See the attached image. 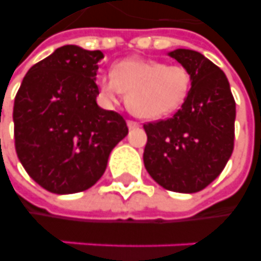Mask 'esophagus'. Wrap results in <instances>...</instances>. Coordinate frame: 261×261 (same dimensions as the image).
<instances>
[{"instance_id":"esophagus-1","label":"esophagus","mask_w":261,"mask_h":261,"mask_svg":"<svg viewBox=\"0 0 261 261\" xmlns=\"http://www.w3.org/2000/svg\"><path fill=\"white\" fill-rule=\"evenodd\" d=\"M126 125L129 129H135V127H139V123L136 121H126Z\"/></svg>"}]
</instances>
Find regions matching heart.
I'll return each instance as SVG.
<instances>
[{"mask_svg": "<svg viewBox=\"0 0 261 261\" xmlns=\"http://www.w3.org/2000/svg\"><path fill=\"white\" fill-rule=\"evenodd\" d=\"M99 95L114 105L127 91V108L143 119H160L174 114L191 90V74L182 66L142 57L116 62L111 74L97 77Z\"/></svg>", "mask_w": 261, "mask_h": 261, "instance_id": "1", "label": "heart"}]
</instances>
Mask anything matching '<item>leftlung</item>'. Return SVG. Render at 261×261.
<instances>
[{"label": "left lung", "mask_w": 261, "mask_h": 261, "mask_svg": "<svg viewBox=\"0 0 261 261\" xmlns=\"http://www.w3.org/2000/svg\"><path fill=\"white\" fill-rule=\"evenodd\" d=\"M167 55L190 71L191 90L171 118L143 126V163L166 190L198 193L222 173L232 156L236 104L225 73L204 55L190 49Z\"/></svg>", "instance_id": "left-lung-1"}]
</instances>
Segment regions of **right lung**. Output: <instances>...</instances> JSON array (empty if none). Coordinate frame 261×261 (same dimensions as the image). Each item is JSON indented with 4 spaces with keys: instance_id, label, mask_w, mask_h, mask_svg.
I'll return each instance as SVG.
<instances>
[{
    "instance_id": "add662e5",
    "label": "right lung",
    "mask_w": 261,
    "mask_h": 261,
    "mask_svg": "<svg viewBox=\"0 0 261 261\" xmlns=\"http://www.w3.org/2000/svg\"><path fill=\"white\" fill-rule=\"evenodd\" d=\"M101 50L66 45L29 68L14 104L19 162L55 194L86 191L104 174L112 149L127 135L118 112L97 104Z\"/></svg>"
}]
</instances>
